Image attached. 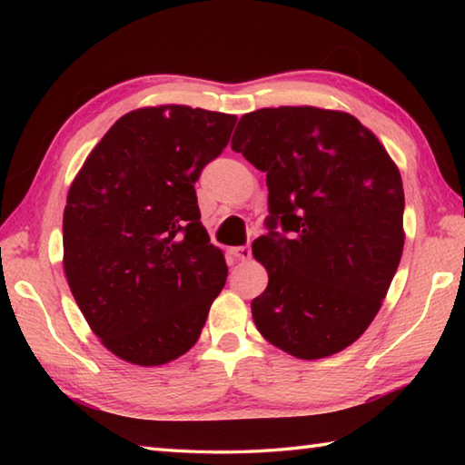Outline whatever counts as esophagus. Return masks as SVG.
I'll return each mask as SVG.
<instances>
[{
  "label": "esophagus",
  "mask_w": 465,
  "mask_h": 465,
  "mask_svg": "<svg viewBox=\"0 0 465 465\" xmlns=\"http://www.w3.org/2000/svg\"><path fill=\"white\" fill-rule=\"evenodd\" d=\"M232 254L238 258V261H248L252 256V246L246 243V246H238V248H232Z\"/></svg>",
  "instance_id": "esophagus-1"
}]
</instances>
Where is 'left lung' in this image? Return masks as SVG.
Listing matches in <instances>:
<instances>
[{
    "label": "left lung",
    "instance_id": "8db88e82",
    "mask_svg": "<svg viewBox=\"0 0 465 465\" xmlns=\"http://www.w3.org/2000/svg\"><path fill=\"white\" fill-rule=\"evenodd\" d=\"M232 149L269 186V232L252 246L269 271L258 332L297 359L334 355L371 324L402 258L396 163L355 116L313 106L243 114Z\"/></svg>",
    "mask_w": 465,
    "mask_h": 465
}]
</instances>
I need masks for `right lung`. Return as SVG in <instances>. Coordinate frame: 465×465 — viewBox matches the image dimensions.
<instances>
[{"instance_id": "obj_1", "label": "right lung", "mask_w": 465, "mask_h": 465, "mask_svg": "<svg viewBox=\"0 0 465 465\" xmlns=\"http://www.w3.org/2000/svg\"><path fill=\"white\" fill-rule=\"evenodd\" d=\"M235 116L191 106L121 116L88 155L63 213L69 289L102 344L141 367L199 341L227 279L194 184L230 143Z\"/></svg>"}]
</instances>
